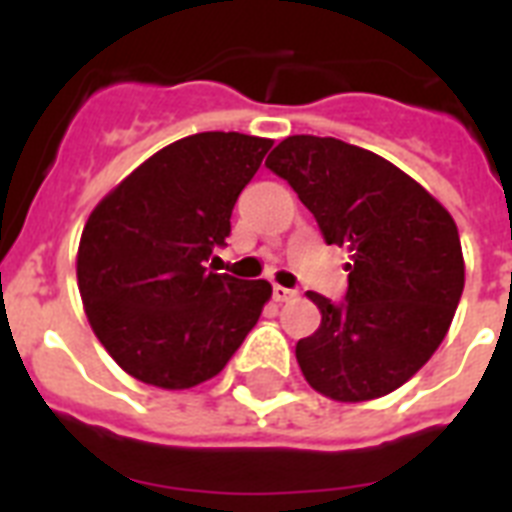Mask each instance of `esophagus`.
I'll list each match as a JSON object with an SVG mask.
<instances>
[{
    "mask_svg": "<svg viewBox=\"0 0 512 512\" xmlns=\"http://www.w3.org/2000/svg\"><path fill=\"white\" fill-rule=\"evenodd\" d=\"M297 297V289H287V287H279V284H273V300L276 303H289V300H295Z\"/></svg>",
    "mask_w": 512,
    "mask_h": 512,
    "instance_id": "34e87169",
    "label": "esophagus"
}]
</instances>
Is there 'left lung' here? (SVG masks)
Wrapping results in <instances>:
<instances>
[{
    "instance_id": "1",
    "label": "left lung",
    "mask_w": 512,
    "mask_h": 512,
    "mask_svg": "<svg viewBox=\"0 0 512 512\" xmlns=\"http://www.w3.org/2000/svg\"><path fill=\"white\" fill-rule=\"evenodd\" d=\"M265 167L311 209L327 244L350 252L348 292H308L321 327L297 342L305 380L335 401L401 388L449 332L465 287L460 233L420 183L366 148L292 135Z\"/></svg>"
}]
</instances>
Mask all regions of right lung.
Wrapping results in <instances>:
<instances>
[{
  "mask_svg": "<svg viewBox=\"0 0 512 512\" xmlns=\"http://www.w3.org/2000/svg\"><path fill=\"white\" fill-rule=\"evenodd\" d=\"M273 140L199 132L127 175L84 225L76 279L92 332L135 380L183 390L215 377L271 297L204 263Z\"/></svg>",
  "mask_w": 512,
  "mask_h": 512,
  "instance_id": "add662e5",
  "label": "right lung"
}]
</instances>
